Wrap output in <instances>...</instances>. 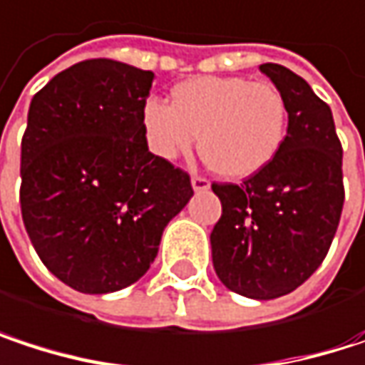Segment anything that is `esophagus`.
<instances>
[{
    "instance_id": "1",
    "label": "esophagus",
    "mask_w": 365,
    "mask_h": 365,
    "mask_svg": "<svg viewBox=\"0 0 365 365\" xmlns=\"http://www.w3.org/2000/svg\"><path fill=\"white\" fill-rule=\"evenodd\" d=\"M209 185H211V183L207 182L205 178H200V175H194V178H192V190H194V192H207Z\"/></svg>"
}]
</instances>
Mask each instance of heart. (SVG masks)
<instances>
[{"mask_svg":"<svg viewBox=\"0 0 365 365\" xmlns=\"http://www.w3.org/2000/svg\"><path fill=\"white\" fill-rule=\"evenodd\" d=\"M150 150L163 160L185 156L196 135L202 160L222 178L245 180L266 169L283 148L287 106L277 86L239 76H202L178 84L171 103L145 101Z\"/></svg>","mask_w":365,"mask_h":365,"instance_id":"obj_1","label":"heart"}]
</instances>
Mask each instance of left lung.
<instances>
[{"instance_id":"left-lung-1","label":"left lung","mask_w":365,"mask_h":365,"mask_svg":"<svg viewBox=\"0 0 365 365\" xmlns=\"http://www.w3.org/2000/svg\"><path fill=\"white\" fill-rule=\"evenodd\" d=\"M287 106V135L277 158L237 183H213L222 217L211 232L220 281L252 300L300 287L324 262L336 235L344 187L342 148L331 110L294 71L259 65Z\"/></svg>"}]
</instances>
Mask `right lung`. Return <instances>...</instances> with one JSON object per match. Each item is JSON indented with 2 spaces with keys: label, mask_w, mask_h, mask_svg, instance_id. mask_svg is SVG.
Instances as JSON below:
<instances>
[{
  "label": "right lung",
  "mask_w": 365,
  "mask_h": 365,
  "mask_svg": "<svg viewBox=\"0 0 365 365\" xmlns=\"http://www.w3.org/2000/svg\"><path fill=\"white\" fill-rule=\"evenodd\" d=\"M152 71L93 58L31 99L21 143V211L43 266L82 294L139 281L192 198L187 173L148 150Z\"/></svg>",
  "instance_id": "right-lung-1"
}]
</instances>
